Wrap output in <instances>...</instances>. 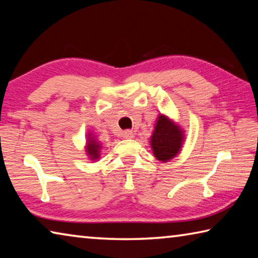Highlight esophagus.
I'll use <instances>...</instances> for the list:
<instances>
[{
	"label": "esophagus",
	"instance_id": "34e87169",
	"mask_svg": "<svg viewBox=\"0 0 258 258\" xmlns=\"http://www.w3.org/2000/svg\"><path fill=\"white\" fill-rule=\"evenodd\" d=\"M123 135H124V138H125V139H132V138L134 137V133L132 132V131L126 130V131H124Z\"/></svg>",
	"mask_w": 258,
	"mask_h": 258
}]
</instances>
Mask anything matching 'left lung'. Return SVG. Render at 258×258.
<instances>
[{
	"mask_svg": "<svg viewBox=\"0 0 258 258\" xmlns=\"http://www.w3.org/2000/svg\"><path fill=\"white\" fill-rule=\"evenodd\" d=\"M182 132L165 116H160L157 121L151 147L155 156L161 161L173 158L181 148Z\"/></svg>",
	"mask_w": 258,
	"mask_h": 258,
	"instance_id": "obj_1",
	"label": "left lung"
}]
</instances>
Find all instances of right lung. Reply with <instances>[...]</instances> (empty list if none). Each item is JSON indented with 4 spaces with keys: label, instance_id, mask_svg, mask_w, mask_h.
Returning <instances> with one entry per match:
<instances>
[{
    "label": "right lung",
    "instance_id": "right-lung-1",
    "mask_svg": "<svg viewBox=\"0 0 258 258\" xmlns=\"http://www.w3.org/2000/svg\"><path fill=\"white\" fill-rule=\"evenodd\" d=\"M99 148L100 146L94 141V140H89V143H87V151H89L90 156H92V158L95 159L99 157Z\"/></svg>",
    "mask_w": 258,
    "mask_h": 258
}]
</instances>
